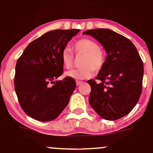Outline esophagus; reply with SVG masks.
<instances>
[{
  "mask_svg": "<svg viewBox=\"0 0 153 153\" xmlns=\"http://www.w3.org/2000/svg\"><path fill=\"white\" fill-rule=\"evenodd\" d=\"M82 81H78V80H76V85H79L80 84H82Z\"/></svg>",
  "mask_w": 153,
  "mask_h": 153,
  "instance_id": "1",
  "label": "esophagus"
}]
</instances>
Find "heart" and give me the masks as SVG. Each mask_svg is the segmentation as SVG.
<instances>
[{
	"mask_svg": "<svg viewBox=\"0 0 153 153\" xmlns=\"http://www.w3.org/2000/svg\"><path fill=\"white\" fill-rule=\"evenodd\" d=\"M75 55H82L80 62V68L66 72L65 76L75 80H84L94 75V71H101L106 62L104 52L99 47V45L89 38H82L73 45ZM62 65L70 69L73 64V54L68 48H65L60 54Z\"/></svg>",
	"mask_w": 153,
	"mask_h": 153,
	"instance_id": "obj_1",
	"label": "heart"
}]
</instances>
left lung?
Here are the masks:
<instances>
[{
    "label": "left lung",
    "mask_w": 153,
    "mask_h": 153,
    "mask_svg": "<svg viewBox=\"0 0 153 153\" xmlns=\"http://www.w3.org/2000/svg\"><path fill=\"white\" fill-rule=\"evenodd\" d=\"M107 52L104 65L96 79L89 80V103L101 118L117 120L136 106L143 90V62L129 39L108 29L87 30Z\"/></svg>",
    "instance_id": "8db88e82"
}]
</instances>
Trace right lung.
<instances>
[{"instance_id": "obj_1", "label": "right lung", "mask_w": 153, "mask_h": 153, "mask_svg": "<svg viewBox=\"0 0 153 153\" xmlns=\"http://www.w3.org/2000/svg\"><path fill=\"white\" fill-rule=\"evenodd\" d=\"M79 31H48L31 42L17 60L15 91L29 117L42 122L54 120L69 103L76 87L75 80L66 77L54 80L63 73L61 52Z\"/></svg>"}]
</instances>
